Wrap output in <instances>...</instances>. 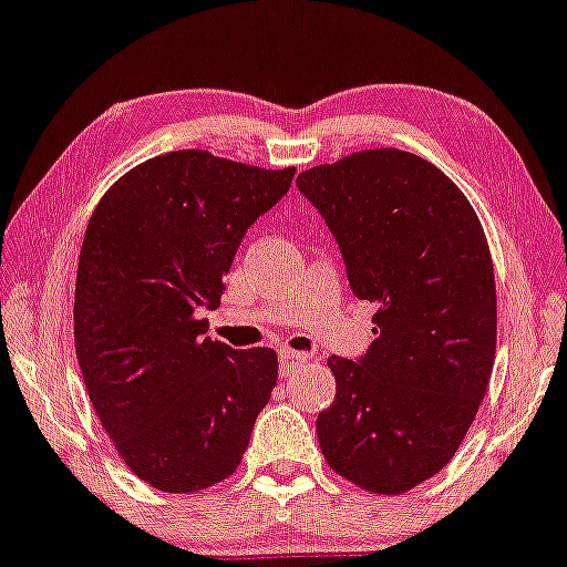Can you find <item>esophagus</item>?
<instances>
[{
	"label": "esophagus",
	"mask_w": 567,
	"mask_h": 567,
	"mask_svg": "<svg viewBox=\"0 0 567 567\" xmlns=\"http://www.w3.org/2000/svg\"><path fill=\"white\" fill-rule=\"evenodd\" d=\"M308 355L306 353H296V350H279V374L290 377L292 369L306 363Z\"/></svg>",
	"instance_id": "esophagus-1"
}]
</instances>
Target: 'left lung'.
Here are the masks:
<instances>
[{
	"instance_id": "1",
	"label": "left lung",
	"mask_w": 567,
	"mask_h": 567,
	"mask_svg": "<svg viewBox=\"0 0 567 567\" xmlns=\"http://www.w3.org/2000/svg\"><path fill=\"white\" fill-rule=\"evenodd\" d=\"M340 243L350 288L377 306L361 361L329 358L321 453L371 494H403L453 461L497 350V290L474 206L432 162L367 148L298 175Z\"/></svg>"
}]
</instances>
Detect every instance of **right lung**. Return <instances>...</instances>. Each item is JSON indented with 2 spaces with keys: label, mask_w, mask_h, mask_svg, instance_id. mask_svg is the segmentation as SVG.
I'll list each match as a JSON object with an SVG mask.
<instances>
[{
  "label": "right lung",
  "mask_w": 567,
  "mask_h": 567,
  "mask_svg": "<svg viewBox=\"0 0 567 567\" xmlns=\"http://www.w3.org/2000/svg\"><path fill=\"white\" fill-rule=\"evenodd\" d=\"M200 148L125 172L93 209L75 275V353L91 405L141 482L169 494L233 476L277 384L271 348L206 337L243 235L290 190Z\"/></svg>",
  "instance_id": "right-lung-1"
}]
</instances>
